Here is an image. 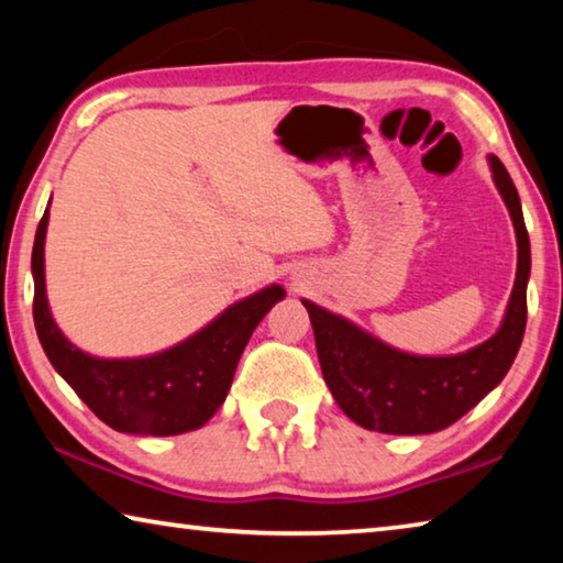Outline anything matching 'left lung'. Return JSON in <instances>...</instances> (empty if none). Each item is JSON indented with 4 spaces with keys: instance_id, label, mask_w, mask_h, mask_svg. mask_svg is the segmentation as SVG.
Returning <instances> with one entry per match:
<instances>
[{
    "instance_id": "obj_1",
    "label": "left lung",
    "mask_w": 563,
    "mask_h": 563,
    "mask_svg": "<svg viewBox=\"0 0 563 563\" xmlns=\"http://www.w3.org/2000/svg\"><path fill=\"white\" fill-rule=\"evenodd\" d=\"M492 176L517 231V280L497 335L462 355L422 357L385 345L345 318L302 300L316 332L322 377L352 422L385 434H430L454 424L509 373L527 328L529 233L514 180L497 156Z\"/></svg>"
}]
</instances>
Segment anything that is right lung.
I'll use <instances>...</instances> for the list:
<instances>
[{"instance_id": "1", "label": "right lung", "mask_w": 563, "mask_h": 563, "mask_svg": "<svg viewBox=\"0 0 563 563\" xmlns=\"http://www.w3.org/2000/svg\"><path fill=\"white\" fill-rule=\"evenodd\" d=\"M46 208L32 251L34 325L46 357L87 407L111 430L168 437L203 427L231 389L238 360L253 330L275 302L285 298L280 285L235 302L211 325L180 345L136 360H101L74 347L49 312L44 288Z\"/></svg>"}]
</instances>
